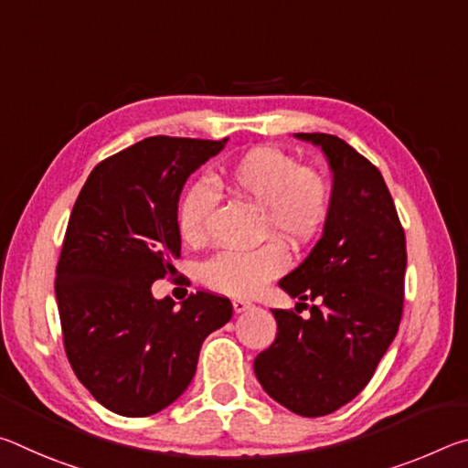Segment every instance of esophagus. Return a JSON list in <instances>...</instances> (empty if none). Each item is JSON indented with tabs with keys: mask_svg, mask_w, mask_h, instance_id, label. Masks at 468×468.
Instances as JSON below:
<instances>
[{
	"mask_svg": "<svg viewBox=\"0 0 468 468\" xmlns=\"http://www.w3.org/2000/svg\"><path fill=\"white\" fill-rule=\"evenodd\" d=\"M253 305L251 301H245V299H233V310H235V314H245V312H250V310H253Z\"/></svg>",
	"mask_w": 468,
	"mask_h": 468,
	"instance_id": "34e87169",
	"label": "esophagus"
}]
</instances>
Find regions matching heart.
<instances>
[{
    "label": "heart",
    "instance_id": "b5f03b06",
    "mask_svg": "<svg viewBox=\"0 0 468 468\" xmlns=\"http://www.w3.org/2000/svg\"><path fill=\"white\" fill-rule=\"evenodd\" d=\"M231 192L248 197L264 210V231L282 241H312L332 210V187L326 177L303 169L295 156L276 148H253L237 156L225 169ZM217 206V192L208 179H194L177 202V229L189 243H200ZM287 251L266 243L251 251L223 250L202 264V281L225 295L250 297L287 268Z\"/></svg>",
    "mask_w": 468,
    "mask_h": 468
}]
</instances>
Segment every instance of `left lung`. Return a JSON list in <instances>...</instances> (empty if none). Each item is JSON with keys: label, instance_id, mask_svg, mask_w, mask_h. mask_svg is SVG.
I'll return each instance as SVG.
<instances>
[{"label": "left lung", "instance_id": "left-lung-1", "mask_svg": "<svg viewBox=\"0 0 468 468\" xmlns=\"http://www.w3.org/2000/svg\"><path fill=\"white\" fill-rule=\"evenodd\" d=\"M292 136L326 156L332 210L307 258L279 281L289 297L314 301L310 318L272 310L279 332L253 371L279 405L322 417L367 386L399 332L407 248L382 173L366 156L330 133Z\"/></svg>", "mask_w": 468, "mask_h": 468}]
</instances>
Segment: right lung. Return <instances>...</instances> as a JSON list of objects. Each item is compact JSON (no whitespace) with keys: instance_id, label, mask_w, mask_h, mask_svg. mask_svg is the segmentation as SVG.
Returning <instances> with one entry per match:
<instances>
[{"instance_id":"add662e5","label":"right lung","mask_w":468,"mask_h":468,"mask_svg":"<svg viewBox=\"0 0 468 468\" xmlns=\"http://www.w3.org/2000/svg\"><path fill=\"white\" fill-rule=\"evenodd\" d=\"M227 142L142 140L92 169L69 215L55 276L63 345L78 379L117 415L176 402L206 336L231 320L225 297L197 291L177 310L150 289L176 271L181 189Z\"/></svg>"}]
</instances>
